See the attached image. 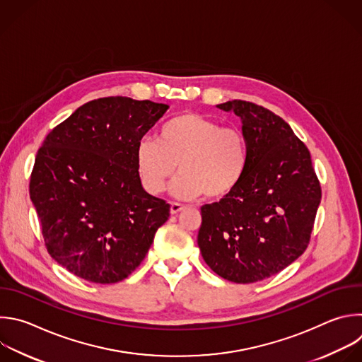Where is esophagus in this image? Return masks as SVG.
Wrapping results in <instances>:
<instances>
[{"label":"esophagus","mask_w":362,"mask_h":362,"mask_svg":"<svg viewBox=\"0 0 362 362\" xmlns=\"http://www.w3.org/2000/svg\"><path fill=\"white\" fill-rule=\"evenodd\" d=\"M183 209H185V206L180 204V203H176V202H172V203H170V213H172V214H176V213L182 211Z\"/></svg>","instance_id":"esophagus-1"}]
</instances>
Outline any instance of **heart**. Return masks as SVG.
I'll return each instance as SVG.
<instances>
[{"label": "heart", "mask_w": 362, "mask_h": 362, "mask_svg": "<svg viewBox=\"0 0 362 362\" xmlns=\"http://www.w3.org/2000/svg\"><path fill=\"white\" fill-rule=\"evenodd\" d=\"M250 163V146L243 129L223 127L217 119L182 113L160 127L156 139H142L136 148V168L144 187L159 194L168 180L180 175L172 192L182 199L203 194L221 200L242 183Z\"/></svg>", "instance_id": "b5f03b06"}]
</instances>
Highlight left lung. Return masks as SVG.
I'll list each match as a JSON object with an SVG mask.
<instances>
[{"mask_svg":"<svg viewBox=\"0 0 362 362\" xmlns=\"http://www.w3.org/2000/svg\"><path fill=\"white\" fill-rule=\"evenodd\" d=\"M217 106L242 117L250 163L230 196L202 206L197 245L217 276L250 284L280 273L305 252L321 186L310 151L280 116L240 99Z\"/></svg>","mask_w":362,"mask_h":362,"instance_id":"1","label":"left lung"}]
</instances>
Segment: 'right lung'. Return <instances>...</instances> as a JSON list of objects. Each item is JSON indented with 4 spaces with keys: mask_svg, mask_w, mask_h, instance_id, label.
Instances as JSON below:
<instances>
[{
    "mask_svg": "<svg viewBox=\"0 0 362 362\" xmlns=\"http://www.w3.org/2000/svg\"><path fill=\"white\" fill-rule=\"evenodd\" d=\"M169 106L127 96L93 99L57 125L30 179L45 247L96 284L125 280L146 257L170 204L142 187L136 148Z\"/></svg>",
    "mask_w": 362,
    "mask_h": 362,
    "instance_id": "1",
    "label": "right lung"
}]
</instances>
